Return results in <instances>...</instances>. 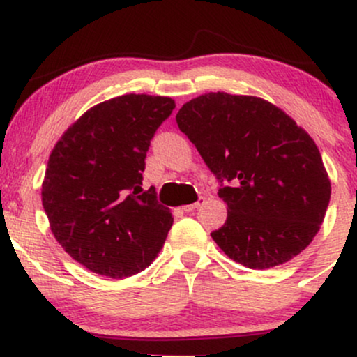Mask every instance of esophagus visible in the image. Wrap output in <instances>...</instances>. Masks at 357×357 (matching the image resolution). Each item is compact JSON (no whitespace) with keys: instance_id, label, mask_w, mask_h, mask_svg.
<instances>
[{"instance_id":"34e87169","label":"esophagus","mask_w":357,"mask_h":357,"mask_svg":"<svg viewBox=\"0 0 357 357\" xmlns=\"http://www.w3.org/2000/svg\"><path fill=\"white\" fill-rule=\"evenodd\" d=\"M203 203H204V198H199L198 202H196V203H192V204H188V206H183V210H184V211H195L196 208H199V206H202Z\"/></svg>"}]
</instances>
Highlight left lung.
I'll return each mask as SVG.
<instances>
[{
    "mask_svg": "<svg viewBox=\"0 0 357 357\" xmlns=\"http://www.w3.org/2000/svg\"><path fill=\"white\" fill-rule=\"evenodd\" d=\"M176 122L221 183L228 216L211 236L231 260L264 270L309 247L331 181L314 139L292 117L260 97L210 92L186 102Z\"/></svg>",
    "mask_w": 357,
    "mask_h": 357,
    "instance_id": "1",
    "label": "left lung"
}]
</instances>
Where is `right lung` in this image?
<instances>
[{
  "instance_id": "add662e5",
  "label": "right lung",
  "mask_w": 357,
  "mask_h": 357,
  "mask_svg": "<svg viewBox=\"0 0 357 357\" xmlns=\"http://www.w3.org/2000/svg\"><path fill=\"white\" fill-rule=\"evenodd\" d=\"M174 107L169 97H114L77 119L53 147L43 210L61 248L90 272L130 277L161 252L173 215L141 184L151 139Z\"/></svg>"
}]
</instances>
